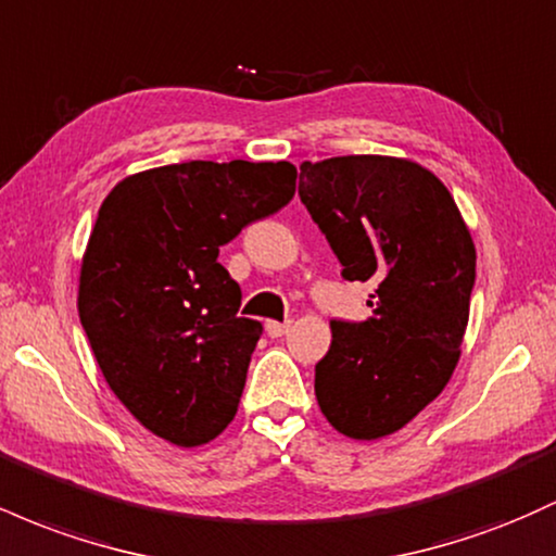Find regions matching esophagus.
I'll list each match as a JSON object with an SVG mask.
<instances>
[{"mask_svg": "<svg viewBox=\"0 0 556 556\" xmlns=\"http://www.w3.org/2000/svg\"><path fill=\"white\" fill-rule=\"evenodd\" d=\"M290 331V321H266V334L269 337H285Z\"/></svg>", "mask_w": 556, "mask_h": 556, "instance_id": "1", "label": "esophagus"}]
</instances>
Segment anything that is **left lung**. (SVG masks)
Segmentation results:
<instances>
[{
  "instance_id": "1",
  "label": "left lung",
  "mask_w": 556,
  "mask_h": 556,
  "mask_svg": "<svg viewBox=\"0 0 556 556\" xmlns=\"http://www.w3.org/2000/svg\"><path fill=\"white\" fill-rule=\"evenodd\" d=\"M298 193L342 277L376 282L368 321H331L314 384L337 431L374 442L410 424L455 374L476 282L473 238L446 185L413 159L303 162Z\"/></svg>"
}]
</instances>
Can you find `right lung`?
<instances>
[{
  "instance_id": "obj_1",
  "label": "right lung",
  "mask_w": 556,
  "mask_h": 556,
  "mask_svg": "<svg viewBox=\"0 0 556 556\" xmlns=\"http://www.w3.org/2000/svg\"><path fill=\"white\" fill-rule=\"evenodd\" d=\"M290 162H185L127 175L101 203L80 264L78 314L106 384L143 429L177 446L238 413L258 321L216 261L295 195Z\"/></svg>"
}]
</instances>
